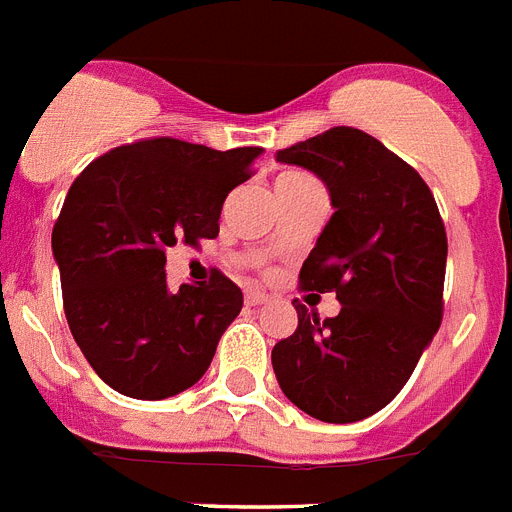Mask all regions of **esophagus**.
<instances>
[{
	"mask_svg": "<svg viewBox=\"0 0 512 512\" xmlns=\"http://www.w3.org/2000/svg\"><path fill=\"white\" fill-rule=\"evenodd\" d=\"M266 295L264 292H259V290H248L246 292V305H251V308H259V305H264L266 303Z\"/></svg>",
	"mask_w": 512,
	"mask_h": 512,
	"instance_id": "1",
	"label": "esophagus"
}]
</instances>
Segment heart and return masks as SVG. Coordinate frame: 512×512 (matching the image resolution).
I'll list each match as a JSON object with an SVG mask.
<instances>
[{
  "mask_svg": "<svg viewBox=\"0 0 512 512\" xmlns=\"http://www.w3.org/2000/svg\"><path fill=\"white\" fill-rule=\"evenodd\" d=\"M290 176H295V173H290Z\"/></svg>",
  "mask_w": 512,
  "mask_h": 512,
  "instance_id": "obj_1",
  "label": "heart"
}]
</instances>
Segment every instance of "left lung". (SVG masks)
Here are the masks:
<instances>
[{"label":"left lung","mask_w":512,"mask_h":512,"mask_svg":"<svg viewBox=\"0 0 512 512\" xmlns=\"http://www.w3.org/2000/svg\"><path fill=\"white\" fill-rule=\"evenodd\" d=\"M316 173L334 214L300 269L303 290L336 292L318 321L305 305L295 334L274 344L279 388L310 417L360 422L404 388L438 334L448 238L432 191L370 134L334 126L277 152Z\"/></svg>","instance_id":"8db88e82"}]
</instances>
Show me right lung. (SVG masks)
Segmentation results:
<instances>
[{
	"instance_id": "right-lung-1",
	"label": "right lung",
	"mask_w": 512,
	"mask_h": 512,
	"mask_svg": "<svg viewBox=\"0 0 512 512\" xmlns=\"http://www.w3.org/2000/svg\"><path fill=\"white\" fill-rule=\"evenodd\" d=\"M261 152L142 139L98 157L72 183L51 248L69 331L113 391L160 401L207 373L243 292L220 272L170 290L165 248L217 238L227 194L251 178Z\"/></svg>"
}]
</instances>
